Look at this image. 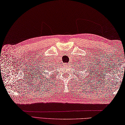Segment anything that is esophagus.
Returning a JSON list of instances; mask_svg holds the SVG:
<instances>
[{
    "label": "esophagus",
    "mask_w": 125,
    "mask_h": 125,
    "mask_svg": "<svg viewBox=\"0 0 125 125\" xmlns=\"http://www.w3.org/2000/svg\"><path fill=\"white\" fill-rule=\"evenodd\" d=\"M69 65L68 63H65V65H67H67Z\"/></svg>",
    "instance_id": "obj_1"
}]
</instances>
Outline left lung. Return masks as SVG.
Listing matches in <instances>:
<instances>
[{
	"instance_id": "left-lung-1",
	"label": "left lung",
	"mask_w": 125,
	"mask_h": 125,
	"mask_svg": "<svg viewBox=\"0 0 125 125\" xmlns=\"http://www.w3.org/2000/svg\"><path fill=\"white\" fill-rule=\"evenodd\" d=\"M85 65H83V64H81L80 63H79V65H78L77 67V68H78V70H79L78 73H80V75H82V76H83V75H86L85 78L87 77V78H88V76H89V75H88L89 73L90 74V77L91 78V73H92V68L91 67V65L90 67H88L87 66V65L86 64V63H85ZM90 67V66H89ZM89 73H88V72ZM88 76L87 77V76ZM84 77V76H83ZM86 80H87V79H86Z\"/></svg>"
}]
</instances>
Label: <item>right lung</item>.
Returning a JSON list of instances; mask_svg holds the SVG:
<instances>
[{
	"mask_svg": "<svg viewBox=\"0 0 125 125\" xmlns=\"http://www.w3.org/2000/svg\"><path fill=\"white\" fill-rule=\"evenodd\" d=\"M42 67H43V65H42ZM42 72H43H43L44 73H43V75H44L45 76H46L47 74H48L49 72H50V69L47 68V67H45V66L44 67H42Z\"/></svg>",
	"mask_w": 125,
	"mask_h": 125,
	"instance_id": "1",
	"label": "right lung"
}]
</instances>
